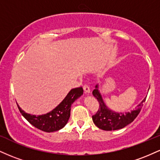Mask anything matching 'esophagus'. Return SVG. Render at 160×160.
I'll return each instance as SVG.
<instances>
[{
  "label": "esophagus",
  "mask_w": 160,
  "mask_h": 160,
  "mask_svg": "<svg viewBox=\"0 0 160 160\" xmlns=\"http://www.w3.org/2000/svg\"><path fill=\"white\" fill-rule=\"evenodd\" d=\"M82 88H83V90L86 93L90 92V88H89V86L88 85H84L83 86H82Z\"/></svg>",
  "instance_id": "34e87169"
}]
</instances>
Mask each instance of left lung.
I'll use <instances>...</instances> for the list:
<instances>
[{"mask_svg": "<svg viewBox=\"0 0 160 160\" xmlns=\"http://www.w3.org/2000/svg\"><path fill=\"white\" fill-rule=\"evenodd\" d=\"M95 88L96 89L92 91V95L98 100L99 108L97 113L92 116V120L97 127L105 131L120 129L133 122L140 113L143 104L146 100V98H145L138 105L136 110L131 111V113L128 112V113H126V114L122 113H115L114 111L108 108L105 105L102 98V95L98 90V86H95Z\"/></svg>", "mask_w": 160, "mask_h": 160, "instance_id": "8db88e82", "label": "left lung"}]
</instances>
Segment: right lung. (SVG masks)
I'll list each match as a JSON object with an SVG mask.
<instances>
[{"label":"right lung","mask_w":160,"mask_h":160,"mask_svg":"<svg viewBox=\"0 0 160 160\" xmlns=\"http://www.w3.org/2000/svg\"><path fill=\"white\" fill-rule=\"evenodd\" d=\"M83 93L82 87L72 89L65 99L52 111L47 114L35 116L25 113L18 106L20 113L32 126L46 132H52L61 129L67 124L71 115V104Z\"/></svg>","instance_id":"obj_1"}]
</instances>
